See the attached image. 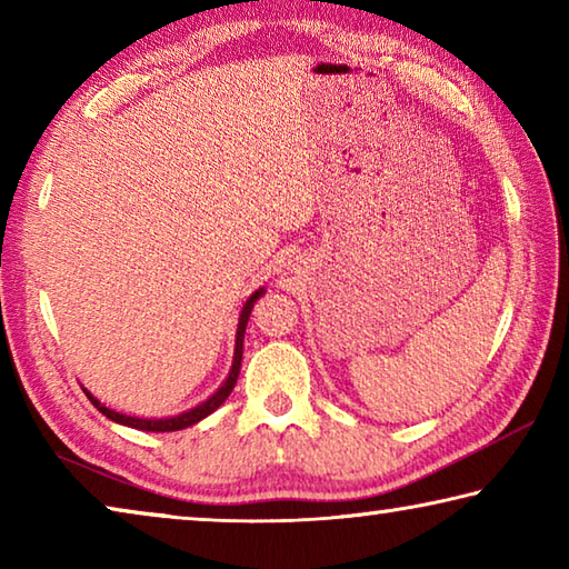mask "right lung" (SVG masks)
I'll return each instance as SVG.
<instances>
[{
    "label": "right lung",
    "mask_w": 569,
    "mask_h": 569,
    "mask_svg": "<svg viewBox=\"0 0 569 569\" xmlns=\"http://www.w3.org/2000/svg\"><path fill=\"white\" fill-rule=\"evenodd\" d=\"M266 293V288H258L248 296V301L240 308V316H238V329H236V349H233V363H230V371L226 381L220 383V387L210 393L206 401H200L198 407H192L188 411H180L176 417H162V419H146V417H132V413H122V411H114L110 407H104V403L94 397L92 391H88L82 387V391L88 393V399L92 401V407L98 409L100 413H104L110 421L114 423H122V427H130V429H140V431H180V429H188L192 423H198L200 419H206L213 413L220 403H223L230 391H233L236 381H238V373H240V361H243V333H246V326L250 319V311H253V303L258 301Z\"/></svg>",
    "instance_id": "1"
}]
</instances>
